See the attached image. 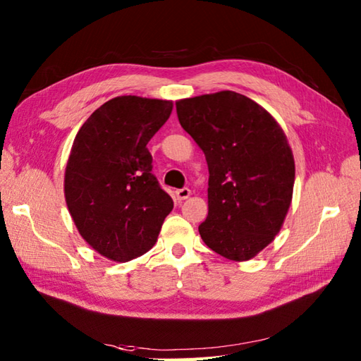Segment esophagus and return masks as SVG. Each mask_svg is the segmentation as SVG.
<instances>
[{
  "instance_id": "obj_1",
  "label": "esophagus",
  "mask_w": 361,
  "mask_h": 361,
  "mask_svg": "<svg viewBox=\"0 0 361 361\" xmlns=\"http://www.w3.org/2000/svg\"><path fill=\"white\" fill-rule=\"evenodd\" d=\"M176 198H178L180 202H183V200H186V198H189L190 197V189H188V188H183V189H178L176 190Z\"/></svg>"
}]
</instances>
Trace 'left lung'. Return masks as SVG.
Returning <instances> with one entry per match:
<instances>
[{
    "label": "left lung",
    "instance_id": "left-lung-1",
    "mask_svg": "<svg viewBox=\"0 0 361 361\" xmlns=\"http://www.w3.org/2000/svg\"><path fill=\"white\" fill-rule=\"evenodd\" d=\"M175 104L208 163L203 242L234 262L256 257L279 234L293 197L295 159L286 133L264 106L234 91Z\"/></svg>",
    "mask_w": 361,
    "mask_h": 361
}]
</instances>
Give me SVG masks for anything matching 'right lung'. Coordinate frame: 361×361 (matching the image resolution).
Returning <instances> with one entry per match:
<instances>
[{
    "label": "right lung",
    "instance_id": "1",
    "mask_svg": "<svg viewBox=\"0 0 361 361\" xmlns=\"http://www.w3.org/2000/svg\"><path fill=\"white\" fill-rule=\"evenodd\" d=\"M172 109V101L118 96L74 137L63 183L68 211L83 240L114 262L147 252L173 208L152 173L147 150Z\"/></svg>",
    "mask_w": 361,
    "mask_h": 361
}]
</instances>
